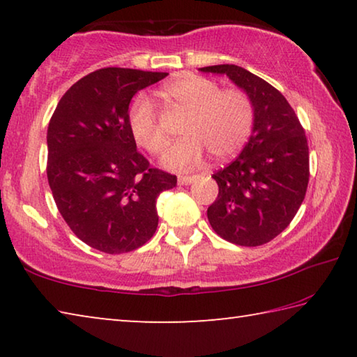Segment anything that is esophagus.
Masks as SVG:
<instances>
[{"label":"esophagus","instance_id":"esophagus-1","mask_svg":"<svg viewBox=\"0 0 357 357\" xmlns=\"http://www.w3.org/2000/svg\"><path fill=\"white\" fill-rule=\"evenodd\" d=\"M197 179H198V176H195V174H193V176H183V174H181V176H178V184L179 185H189L192 183H195Z\"/></svg>","mask_w":357,"mask_h":357}]
</instances>
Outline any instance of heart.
Segmentation results:
<instances>
[{"mask_svg": "<svg viewBox=\"0 0 357 357\" xmlns=\"http://www.w3.org/2000/svg\"><path fill=\"white\" fill-rule=\"evenodd\" d=\"M167 107L183 113L184 137L167 151L162 164L172 170H190L203 162L204 149L217 160L228 159L244 146L253 128V105L241 89H220L206 77L179 74L160 88ZM129 129L138 146L151 154L167 148L168 135L155 107L140 96L129 112Z\"/></svg>", "mask_w": 357, "mask_h": 357, "instance_id": "b5f03b06", "label": "heart"}]
</instances>
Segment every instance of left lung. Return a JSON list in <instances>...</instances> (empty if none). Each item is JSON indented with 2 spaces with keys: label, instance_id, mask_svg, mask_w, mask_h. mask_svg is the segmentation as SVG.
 Instances as JSON below:
<instances>
[{
  "label": "left lung",
  "instance_id": "obj_1",
  "mask_svg": "<svg viewBox=\"0 0 357 357\" xmlns=\"http://www.w3.org/2000/svg\"><path fill=\"white\" fill-rule=\"evenodd\" d=\"M200 70L227 75L253 105L249 142L213 174L219 195L208 208V220L228 243L263 245L289 225L304 202L310 176L305 132L288 100L263 78L234 64Z\"/></svg>",
  "mask_w": 357,
  "mask_h": 357
}]
</instances>
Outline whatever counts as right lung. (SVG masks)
Listing matches in <instances>:
<instances>
[{
	"instance_id": "add662e5",
	"label": "right lung",
	"mask_w": 357,
	"mask_h": 357,
	"mask_svg": "<svg viewBox=\"0 0 357 357\" xmlns=\"http://www.w3.org/2000/svg\"><path fill=\"white\" fill-rule=\"evenodd\" d=\"M167 72L104 68L66 91L47 130V178L78 239L116 255L153 238L155 202L176 176L151 168L129 129V104Z\"/></svg>"
}]
</instances>
